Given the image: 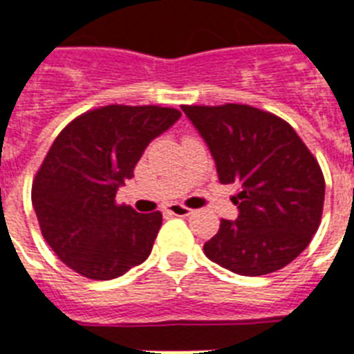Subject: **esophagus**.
Wrapping results in <instances>:
<instances>
[{
	"label": "esophagus",
	"instance_id": "esophagus-1",
	"mask_svg": "<svg viewBox=\"0 0 354 354\" xmlns=\"http://www.w3.org/2000/svg\"><path fill=\"white\" fill-rule=\"evenodd\" d=\"M165 211L169 213V215H174V216H189L191 213H193V209H189V207H185L183 204H176V202L167 205Z\"/></svg>",
	"mask_w": 354,
	"mask_h": 354
}]
</instances>
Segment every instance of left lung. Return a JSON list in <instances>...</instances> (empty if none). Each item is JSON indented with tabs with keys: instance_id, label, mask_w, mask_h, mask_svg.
Here are the masks:
<instances>
[{
	"instance_id": "left-lung-1",
	"label": "left lung",
	"mask_w": 354,
	"mask_h": 354,
	"mask_svg": "<svg viewBox=\"0 0 354 354\" xmlns=\"http://www.w3.org/2000/svg\"><path fill=\"white\" fill-rule=\"evenodd\" d=\"M215 158L221 183H235L236 221L204 244V253L241 275H264L310 244L324 213L325 180L296 130L248 104L182 106Z\"/></svg>"
}]
</instances>
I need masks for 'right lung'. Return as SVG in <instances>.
Wrapping results in <instances>:
<instances>
[{
    "label": "right lung",
    "mask_w": 354,
    "mask_h": 354,
    "mask_svg": "<svg viewBox=\"0 0 354 354\" xmlns=\"http://www.w3.org/2000/svg\"><path fill=\"white\" fill-rule=\"evenodd\" d=\"M176 108L88 110L58 133L32 180L40 232L57 257L88 279H115L149 257L161 213L118 204L147 145L180 119Z\"/></svg>",
    "instance_id": "obj_1"
}]
</instances>
